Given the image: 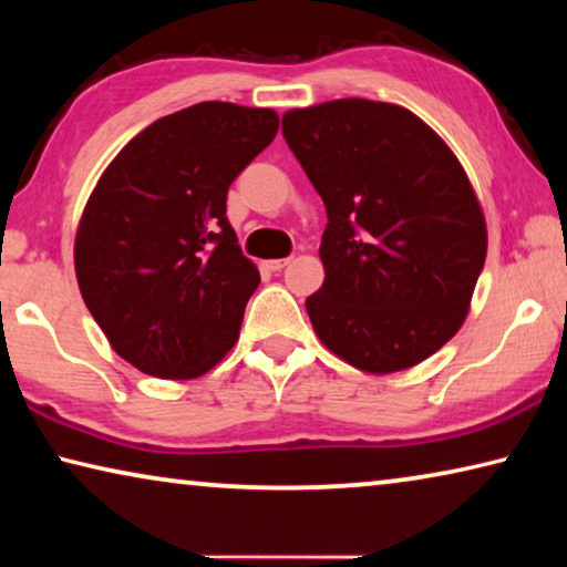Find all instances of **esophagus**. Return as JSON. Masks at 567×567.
Segmentation results:
<instances>
[{"instance_id": "obj_1", "label": "esophagus", "mask_w": 567, "mask_h": 567, "mask_svg": "<svg viewBox=\"0 0 567 567\" xmlns=\"http://www.w3.org/2000/svg\"><path fill=\"white\" fill-rule=\"evenodd\" d=\"M287 265H290V257H280V260H272V262H267V267H270L272 272H280V270H285Z\"/></svg>"}]
</instances>
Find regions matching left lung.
<instances>
[{
    "instance_id": "left-lung-1",
    "label": "left lung",
    "mask_w": 567,
    "mask_h": 567,
    "mask_svg": "<svg viewBox=\"0 0 567 567\" xmlns=\"http://www.w3.org/2000/svg\"><path fill=\"white\" fill-rule=\"evenodd\" d=\"M328 209L324 282L305 300L318 338L364 372H398L463 324L487 233L465 169L410 110L334 100L282 117Z\"/></svg>"
}]
</instances>
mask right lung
I'll return each mask as SVG.
<instances>
[{"label":"right lung","mask_w":567,"mask_h":567,"mask_svg":"<svg viewBox=\"0 0 567 567\" xmlns=\"http://www.w3.org/2000/svg\"><path fill=\"white\" fill-rule=\"evenodd\" d=\"M272 110L199 102L124 145L84 207L74 270L114 352L189 380L233 350L260 272L237 245L227 189L270 145Z\"/></svg>","instance_id":"obj_1"}]
</instances>
